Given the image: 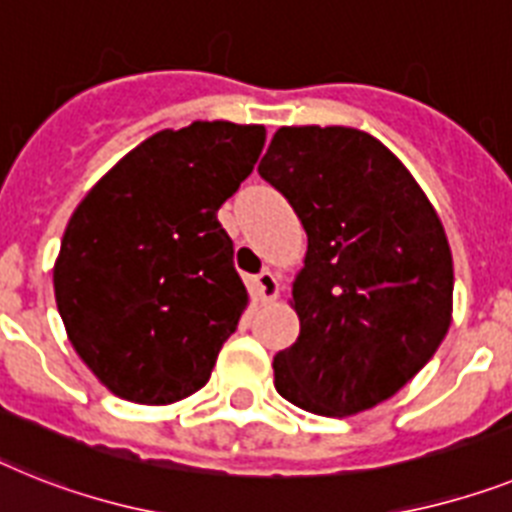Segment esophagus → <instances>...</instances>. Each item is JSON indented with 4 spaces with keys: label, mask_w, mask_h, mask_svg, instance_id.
<instances>
[{
    "label": "esophagus",
    "mask_w": 512,
    "mask_h": 512,
    "mask_svg": "<svg viewBox=\"0 0 512 512\" xmlns=\"http://www.w3.org/2000/svg\"><path fill=\"white\" fill-rule=\"evenodd\" d=\"M255 289H257V294L263 296L265 302H273V299L278 296L276 273H273V270H263V273L255 278Z\"/></svg>",
    "instance_id": "1"
}]
</instances>
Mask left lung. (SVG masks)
<instances>
[{
    "instance_id": "obj_1",
    "label": "left lung",
    "mask_w": 512,
    "mask_h": 512,
    "mask_svg": "<svg viewBox=\"0 0 512 512\" xmlns=\"http://www.w3.org/2000/svg\"><path fill=\"white\" fill-rule=\"evenodd\" d=\"M307 231L291 309L299 338L276 390L309 414L367 411L432 359L453 320V255L437 210L377 137L281 127L257 166Z\"/></svg>"
}]
</instances>
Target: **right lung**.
I'll return each mask as SVG.
<instances>
[{
	"label": "right lung",
	"instance_id": "1",
	"mask_svg": "<svg viewBox=\"0 0 512 512\" xmlns=\"http://www.w3.org/2000/svg\"><path fill=\"white\" fill-rule=\"evenodd\" d=\"M263 124L192 122L132 148L72 213L54 296L72 349L124 401L169 406L210 380L249 294L221 208Z\"/></svg>",
	"mask_w": 512,
	"mask_h": 512
}]
</instances>
